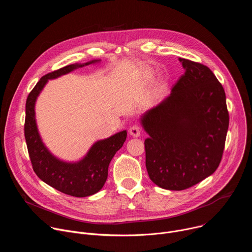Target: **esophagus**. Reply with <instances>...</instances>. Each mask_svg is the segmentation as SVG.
<instances>
[{
  "mask_svg": "<svg viewBox=\"0 0 252 252\" xmlns=\"http://www.w3.org/2000/svg\"><path fill=\"white\" fill-rule=\"evenodd\" d=\"M140 132H141V129H140V127H139L138 126H136V125L132 126L129 128V134L132 135L133 137L139 136Z\"/></svg>",
  "mask_w": 252,
  "mask_h": 252,
  "instance_id": "esophagus-1",
  "label": "esophagus"
}]
</instances>
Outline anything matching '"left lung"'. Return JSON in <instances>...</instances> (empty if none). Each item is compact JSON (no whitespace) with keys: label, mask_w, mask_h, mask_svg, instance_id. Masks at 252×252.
Segmentation results:
<instances>
[{"label":"left lung","mask_w":252,"mask_h":252,"mask_svg":"<svg viewBox=\"0 0 252 252\" xmlns=\"http://www.w3.org/2000/svg\"><path fill=\"white\" fill-rule=\"evenodd\" d=\"M179 61L185 74L141 119L150 134L145 140L149 176L169 190L189 189L217 170L229 125L225 92L211 69Z\"/></svg>","instance_id":"8db88e82"}]
</instances>
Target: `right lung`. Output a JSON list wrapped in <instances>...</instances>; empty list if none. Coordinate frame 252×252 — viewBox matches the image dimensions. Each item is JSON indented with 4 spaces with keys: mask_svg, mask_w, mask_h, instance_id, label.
Wrapping results in <instances>:
<instances>
[{
    "mask_svg": "<svg viewBox=\"0 0 252 252\" xmlns=\"http://www.w3.org/2000/svg\"><path fill=\"white\" fill-rule=\"evenodd\" d=\"M85 64H68L41 78L28 95L26 101L25 138L33 171L44 183L57 190L76 197H86L96 193L107 178L109 164L126 139V130L96 141L87 157L77 163H67L53 157L39 135L34 120V102L50 79H56Z\"/></svg>",
    "mask_w": 252,
    "mask_h": 252,
    "instance_id": "obj_1",
    "label": "right lung"
}]
</instances>
